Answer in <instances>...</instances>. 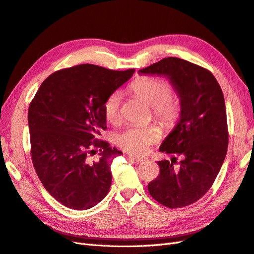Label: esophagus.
I'll return each instance as SVG.
<instances>
[{
	"label": "esophagus",
	"instance_id": "34e87169",
	"mask_svg": "<svg viewBox=\"0 0 254 254\" xmlns=\"http://www.w3.org/2000/svg\"><path fill=\"white\" fill-rule=\"evenodd\" d=\"M128 158L132 159V161L135 163H141V162L146 161V158L144 157H138V156H134V155H128Z\"/></svg>",
	"mask_w": 254,
	"mask_h": 254
}]
</instances>
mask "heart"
<instances>
[{
    "instance_id": "b5f03b06",
    "label": "heart",
    "mask_w": 254,
    "mask_h": 254,
    "mask_svg": "<svg viewBox=\"0 0 254 254\" xmlns=\"http://www.w3.org/2000/svg\"><path fill=\"white\" fill-rule=\"evenodd\" d=\"M131 90L137 97L153 107V115L156 120L164 127H173L181 115L180 100L171 95L168 83L157 77L143 76L131 85ZM104 114L106 119L117 123L122 117V96L115 91L104 103ZM161 138V129L157 126L128 127L116 137V143L127 153L141 155L147 153L152 144Z\"/></svg>"
}]
</instances>
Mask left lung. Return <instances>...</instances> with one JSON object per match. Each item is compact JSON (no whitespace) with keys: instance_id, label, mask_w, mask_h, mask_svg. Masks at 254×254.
<instances>
[{"instance_id":"obj_1","label":"left lung","mask_w":254,"mask_h":254,"mask_svg":"<svg viewBox=\"0 0 254 254\" xmlns=\"http://www.w3.org/2000/svg\"><path fill=\"white\" fill-rule=\"evenodd\" d=\"M167 76L180 97L181 115L159 151L173 154L157 162L158 177L151 181L152 198L169 208L194 203L212 187L226 158L229 143L223 93L211 71L178 57H167L139 70ZM176 156H182L176 169Z\"/></svg>"}]
</instances>
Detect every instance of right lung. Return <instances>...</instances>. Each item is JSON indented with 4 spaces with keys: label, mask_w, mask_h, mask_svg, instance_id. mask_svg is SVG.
<instances>
[{
    "label": "right lung",
    "mask_w": 254,
    "mask_h": 254,
    "mask_svg": "<svg viewBox=\"0 0 254 254\" xmlns=\"http://www.w3.org/2000/svg\"><path fill=\"white\" fill-rule=\"evenodd\" d=\"M134 72L83 64L54 72L36 92L28 107L32 162L42 185L63 205L84 211L110 190L111 165L122 152L98 139L106 129L104 103ZM96 148L100 157L91 162Z\"/></svg>",
    "instance_id": "1"
}]
</instances>
